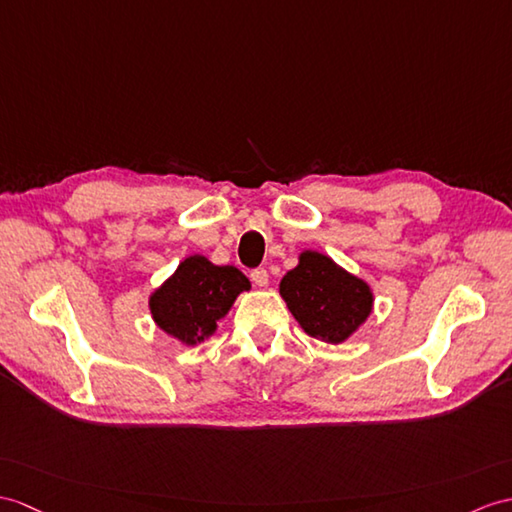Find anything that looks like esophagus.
<instances>
[{"label":"esophagus","mask_w":512,"mask_h":512,"mask_svg":"<svg viewBox=\"0 0 512 512\" xmlns=\"http://www.w3.org/2000/svg\"><path fill=\"white\" fill-rule=\"evenodd\" d=\"M251 279L255 285H259V288H266L268 285V270L266 268H255L251 272Z\"/></svg>","instance_id":"1"}]
</instances>
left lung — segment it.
Here are the masks:
<instances>
[{"label": "left lung", "mask_w": 512, "mask_h": 512, "mask_svg": "<svg viewBox=\"0 0 512 512\" xmlns=\"http://www.w3.org/2000/svg\"><path fill=\"white\" fill-rule=\"evenodd\" d=\"M279 294L305 334L327 344L347 342L373 314L375 303L373 288L362 277L312 248L285 272Z\"/></svg>", "instance_id": "obj_1"}]
</instances>
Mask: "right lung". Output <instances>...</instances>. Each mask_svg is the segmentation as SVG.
<instances>
[{
	"mask_svg": "<svg viewBox=\"0 0 512 512\" xmlns=\"http://www.w3.org/2000/svg\"><path fill=\"white\" fill-rule=\"evenodd\" d=\"M251 290L235 266H216L205 255H189L148 296L150 316L163 334L185 347L209 340L235 299Z\"/></svg>",
	"mask_w": 512,
	"mask_h": 512,
	"instance_id": "add662e5",
	"label": "right lung"
}]
</instances>
